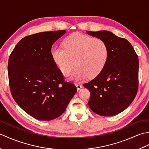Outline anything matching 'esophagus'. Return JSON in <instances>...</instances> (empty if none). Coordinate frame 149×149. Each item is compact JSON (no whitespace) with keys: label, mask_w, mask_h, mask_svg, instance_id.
Here are the masks:
<instances>
[{"label":"esophagus","mask_w":149,"mask_h":149,"mask_svg":"<svg viewBox=\"0 0 149 149\" xmlns=\"http://www.w3.org/2000/svg\"><path fill=\"white\" fill-rule=\"evenodd\" d=\"M76 87H77V90H80L82 88H83V85H82L81 84L77 83V84H76Z\"/></svg>","instance_id":"esophagus-1"}]
</instances>
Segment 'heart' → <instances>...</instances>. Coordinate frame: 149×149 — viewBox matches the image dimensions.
Masks as SVG:
<instances>
[{
  "mask_svg": "<svg viewBox=\"0 0 149 149\" xmlns=\"http://www.w3.org/2000/svg\"><path fill=\"white\" fill-rule=\"evenodd\" d=\"M63 47L52 50V59L65 76L70 74L76 65L72 78L77 81L88 76L96 77L102 71L108 59L109 49L105 41L79 32L66 37Z\"/></svg>",
  "mask_w": 149,
  "mask_h": 149,
  "instance_id": "b5f03b06",
  "label": "heart"
}]
</instances>
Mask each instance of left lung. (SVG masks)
Instances as JSON below:
<instances>
[{
	"instance_id": "1",
	"label": "left lung",
	"mask_w": 149,
	"mask_h": 149,
	"mask_svg": "<svg viewBox=\"0 0 149 149\" xmlns=\"http://www.w3.org/2000/svg\"><path fill=\"white\" fill-rule=\"evenodd\" d=\"M105 41L109 57L102 71L84 84L90 92L88 105L91 111L104 116L116 115L130 105L138 89V55L128 41L107 31H86Z\"/></svg>"
}]
</instances>
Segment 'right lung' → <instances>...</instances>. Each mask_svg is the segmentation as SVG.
I'll use <instances>...</instances> for the list:
<instances>
[{
	"label": "right lung",
	"mask_w": 149,
	"mask_h": 149,
	"mask_svg": "<svg viewBox=\"0 0 149 149\" xmlns=\"http://www.w3.org/2000/svg\"><path fill=\"white\" fill-rule=\"evenodd\" d=\"M65 30L39 33L22 38L11 53L8 77L18 105L34 118L51 120L65 112L77 92L65 81L51 54L52 46Z\"/></svg>",
	"instance_id": "obj_1"
}]
</instances>
